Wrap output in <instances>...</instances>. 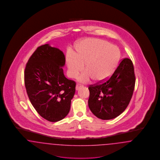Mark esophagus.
<instances>
[{
	"label": "esophagus",
	"instance_id": "esophagus-1",
	"mask_svg": "<svg viewBox=\"0 0 160 160\" xmlns=\"http://www.w3.org/2000/svg\"><path fill=\"white\" fill-rule=\"evenodd\" d=\"M82 85H80V84H77L76 85V90H78L80 89V88L82 87Z\"/></svg>",
	"mask_w": 160,
	"mask_h": 160
}]
</instances>
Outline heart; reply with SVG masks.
Instances as JSON below:
<instances>
[{
	"label": "heart",
	"mask_w": 160,
	"mask_h": 160,
	"mask_svg": "<svg viewBox=\"0 0 160 160\" xmlns=\"http://www.w3.org/2000/svg\"><path fill=\"white\" fill-rule=\"evenodd\" d=\"M76 52H68L65 58L68 74L76 78L84 69L86 71L78 78L79 82L86 83L94 78L97 83L107 81L118 65L120 53L114 45L98 38H88L76 45Z\"/></svg>",
	"instance_id": "heart-1"
}]
</instances>
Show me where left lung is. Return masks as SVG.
Segmentation results:
<instances>
[{
    "label": "left lung",
    "instance_id": "obj_1",
    "mask_svg": "<svg viewBox=\"0 0 160 160\" xmlns=\"http://www.w3.org/2000/svg\"><path fill=\"white\" fill-rule=\"evenodd\" d=\"M135 84L132 61L124 58L111 78L101 84L90 86L88 105L92 112L102 120H111L126 109Z\"/></svg>",
    "mask_w": 160,
    "mask_h": 160
}]
</instances>
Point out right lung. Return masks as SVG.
I'll return each instance as SVG.
<instances>
[{"instance_id": "obj_1", "label": "right lung", "mask_w": 160, "mask_h": 160, "mask_svg": "<svg viewBox=\"0 0 160 160\" xmlns=\"http://www.w3.org/2000/svg\"><path fill=\"white\" fill-rule=\"evenodd\" d=\"M63 52L49 44L39 46L26 65L24 82L29 99L49 122L64 118L70 109L76 83L65 77Z\"/></svg>"}]
</instances>
